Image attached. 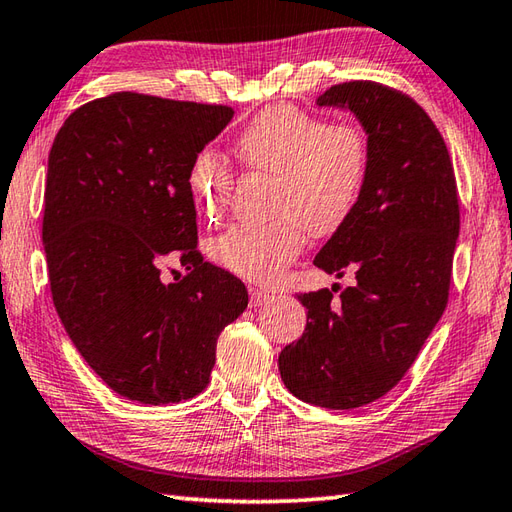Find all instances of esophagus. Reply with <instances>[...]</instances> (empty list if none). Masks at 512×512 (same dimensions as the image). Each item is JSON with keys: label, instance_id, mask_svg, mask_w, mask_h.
I'll return each mask as SVG.
<instances>
[{"label": "esophagus", "instance_id": "obj_1", "mask_svg": "<svg viewBox=\"0 0 512 512\" xmlns=\"http://www.w3.org/2000/svg\"><path fill=\"white\" fill-rule=\"evenodd\" d=\"M248 292H250V306H253V308L264 306V303L270 301V297H273L270 292H266L262 288H250Z\"/></svg>", "mask_w": 512, "mask_h": 512}]
</instances>
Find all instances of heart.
I'll return each instance as SVG.
<instances>
[{"label":"heart","instance_id":"b5f03b06","mask_svg":"<svg viewBox=\"0 0 512 512\" xmlns=\"http://www.w3.org/2000/svg\"><path fill=\"white\" fill-rule=\"evenodd\" d=\"M248 169L281 178L277 213L268 224H235L211 242V257L228 273L257 284L275 281L312 233L341 228L361 200L369 173V140L361 127L332 125L295 105H270L237 136ZM193 198L206 215H222L235 189V171L211 149L189 169Z\"/></svg>","mask_w":512,"mask_h":512}]
</instances>
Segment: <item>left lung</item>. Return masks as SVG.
<instances>
[{
    "instance_id": "1",
    "label": "left lung",
    "mask_w": 512,
    "mask_h": 512,
    "mask_svg": "<svg viewBox=\"0 0 512 512\" xmlns=\"http://www.w3.org/2000/svg\"><path fill=\"white\" fill-rule=\"evenodd\" d=\"M317 105L350 110L369 140V173L354 213L314 266L356 286L306 292V332L279 354L292 396L354 409L385 396L416 361L449 301L460 204L447 145L407 94L372 81L325 90Z\"/></svg>"
}]
</instances>
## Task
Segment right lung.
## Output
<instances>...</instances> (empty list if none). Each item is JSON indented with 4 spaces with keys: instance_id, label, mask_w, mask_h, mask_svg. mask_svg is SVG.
I'll use <instances>...</instances> for the list:
<instances>
[{
    "instance_id": "obj_1",
    "label": "right lung",
    "mask_w": 512,
    "mask_h": 512,
    "mask_svg": "<svg viewBox=\"0 0 512 512\" xmlns=\"http://www.w3.org/2000/svg\"><path fill=\"white\" fill-rule=\"evenodd\" d=\"M226 105L116 92L74 110L48 156L43 246L52 301L103 383L143 405L209 385L217 336L246 286L198 253L193 158L231 123ZM188 275L171 285L161 268Z\"/></svg>"
}]
</instances>
